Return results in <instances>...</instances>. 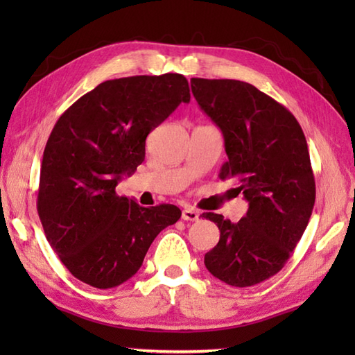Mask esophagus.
<instances>
[{"instance_id": "obj_1", "label": "esophagus", "mask_w": 355, "mask_h": 355, "mask_svg": "<svg viewBox=\"0 0 355 355\" xmlns=\"http://www.w3.org/2000/svg\"><path fill=\"white\" fill-rule=\"evenodd\" d=\"M182 218L184 221H198L200 220V214L197 212V210L193 209H184L183 214H182Z\"/></svg>"}]
</instances>
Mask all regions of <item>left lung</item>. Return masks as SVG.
I'll return each mask as SVG.
<instances>
[{
    "label": "left lung",
    "instance_id": "1",
    "mask_svg": "<svg viewBox=\"0 0 355 355\" xmlns=\"http://www.w3.org/2000/svg\"><path fill=\"white\" fill-rule=\"evenodd\" d=\"M191 87L224 135L220 178H235L248 201L236 224L201 215L221 233L206 268L232 286H252L282 270L310 221L315 183L305 135L284 105L247 82L192 78Z\"/></svg>",
    "mask_w": 355,
    "mask_h": 355
}]
</instances>
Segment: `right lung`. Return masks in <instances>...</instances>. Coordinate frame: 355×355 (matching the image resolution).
<instances>
[{
  "label": "right lung",
  "mask_w": 355,
  "mask_h": 355,
  "mask_svg": "<svg viewBox=\"0 0 355 355\" xmlns=\"http://www.w3.org/2000/svg\"><path fill=\"white\" fill-rule=\"evenodd\" d=\"M191 101L178 73L105 80L58 119L44 149L37 215L70 273L112 288L141 267L149 245L182 210L141 207L116 186L145 160L148 134Z\"/></svg>",
  "instance_id": "obj_1"
}]
</instances>
